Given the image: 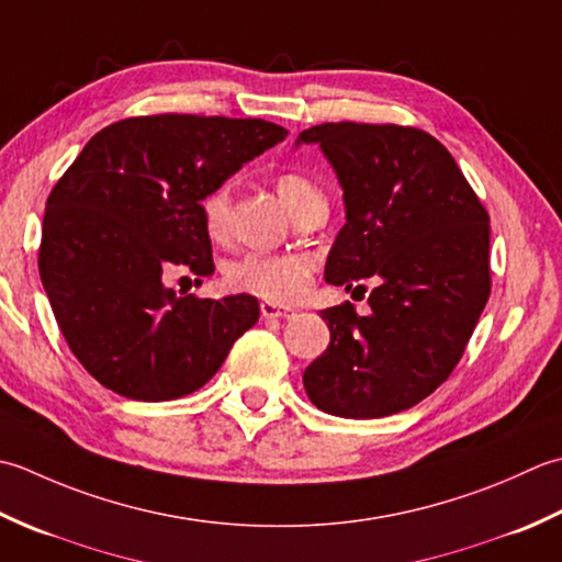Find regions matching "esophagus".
I'll return each instance as SVG.
<instances>
[{"instance_id":"1","label":"esophagus","mask_w":562,"mask_h":562,"mask_svg":"<svg viewBox=\"0 0 562 562\" xmlns=\"http://www.w3.org/2000/svg\"><path fill=\"white\" fill-rule=\"evenodd\" d=\"M259 307H261V317H267V319H271V317H291L293 315L291 307H281V305L269 303V301H265Z\"/></svg>"}]
</instances>
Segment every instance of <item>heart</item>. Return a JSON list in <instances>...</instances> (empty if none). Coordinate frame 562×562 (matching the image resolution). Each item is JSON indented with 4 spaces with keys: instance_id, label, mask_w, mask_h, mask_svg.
I'll return each mask as SVG.
<instances>
[{
    "instance_id": "b5f03b06",
    "label": "heart",
    "mask_w": 562,
    "mask_h": 562,
    "mask_svg": "<svg viewBox=\"0 0 562 562\" xmlns=\"http://www.w3.org/2000/svg\"><path fill=\"white\" fill-rule=\"evenodd\" d=\"M277 191L285 209L293 217L313 205L325 203L323 191H319L311 179L295 171H285L277 179ZM201 217L205 233L211 239H225L227 227H231V187H215L205 193L201 201ZM315 269V259L311 255H295V251H283V255H271V251H255L243 259L233 261L225 269V279L237 291L265 297L269 303L289 305L295 303L311 283Z\"/></svg>"
}]
</instances>
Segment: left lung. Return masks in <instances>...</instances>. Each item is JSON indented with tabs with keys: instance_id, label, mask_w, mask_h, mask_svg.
<instances>
[{
	"instance_id": "1",
	"label": "left lung",
	"mask_w": 562,
	"mask_h": 562,
	"mask_svg": "<svg viewBox=\"0 0 562 562\" xmlns=\"http://www.w3.org/2000/svg\"><path fill=\"white\" fill-rule=\"evenodd\" d=\"M301 145H319L345 199L325 281L347 291L375 281L369 315L349 303L319 313L329 347L305 369V393L337 417L395 415L437 391L463 357L490 297V217L425 131L323 123L297 135Z\"/></svg>"
}]
</instances>
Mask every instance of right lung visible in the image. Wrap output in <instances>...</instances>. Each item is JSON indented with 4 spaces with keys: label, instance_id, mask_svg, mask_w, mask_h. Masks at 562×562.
I'll return each instance as SVG.
<instances>
[{
    "label": "right lung",
    "instance_id": "add662e5",
    "mask_svg": "<svg viewBox=\"0 0 562 562\" xmlns=\"http://www.w3.org/2000/svg\"><path fill=\"white\" fill-rule=\"evenodd\" d=\"M285 131L261 119L140 116L109 125L45 203L38 271L63 337L109 391L184 397L259 319L255 295H177L171 267L215 271L201 201Z\"/></svg>",
    "mask_w": 562,
    "mask_h": 562
}]
</instances>
